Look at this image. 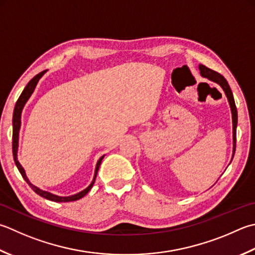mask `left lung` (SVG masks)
I'll return each instance as SVG.
<instances>
[{"mask_svg": "<svg viewBox=\"0 0 255 255\" xmlns=\"http://www.w3.org/2000/svg\"><path fill=\"white\" fill-rule=\"evenodd\" d=\"M199 69H200V74L202 77H206L210 81L217 83L218 85H220L221 88L223 89L224 94L228 98L229 105H230L231 108V114H232V133H233V151H232V159L234 157V152H236V146H237V125H238V112H237V107H236V103H234V98H233V94L230 86L227 82V79L224 78L221 74H219L217 72L212 71V69L208 68L204 66V65H199ZM231 159V161H232Z\"/></svg>", "mask_w": 255, "mask_h": 255, "instance_id": "left-lung-1", "label": "left lung"}]
</instances>
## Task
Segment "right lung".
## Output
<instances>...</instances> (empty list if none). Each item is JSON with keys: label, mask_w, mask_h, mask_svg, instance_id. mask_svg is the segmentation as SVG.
Returning <instances> with one entry per match:
<instances>
[{"label": "right lung", "mask_w": 255, "mask_h": 255, "mask_svg": "<svg viewBox=\"0 0 255 255\" xmlns=\"http://www.w3.org/2000/svg\"><path fill=\"white\" fill-rule=\"evenodd\" d=\"M45 73H46V71L41 72L39 74H37L36 76H34V77L31 79V81L28 82V84L26 85V86H25L24 91L22 92L21 96L18 97L17 102H16V105H15L14 113H13V141H12V149H13L14 162H15V164H16L18 171L21 172V174H22V177H23L24 180L28 183V186L31 187V188L33 189V190L38 194V196H41V197H43V198H45V199H47V200L55 201V202L76 201V200H78V199H82L83 197L86 196V194L88 193V191L92 189L93 184H94V182H95V179H96V176H97L99 166H101L102 160H103V158L105 157V154L98 159V161H97V163H96V168H95V173H94L93 181L91 182V184H89V186H88L86 189H84L83 191L78 192V193H76V194H72V196H67V197L57 196V194H54V193H51V192H48V191H44V190H42V189H39V188H37L36 186H34V184L31 183V181L28 180L26 173H25L24 168L21 166V163H19L18 160H17L18 134H19V129H21V116H22L23 108H24V106H25V104L27 103L29 97L32 96V94H33V92H34L35 87H36V85H37L38 81L42 78V76H43V75H44Z\"/></svg>", "instance_id": "add662e5"}]
</instances>
